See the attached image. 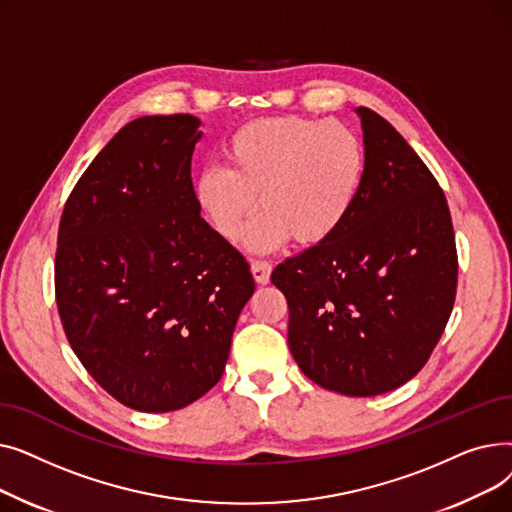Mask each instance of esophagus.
I'll return each mask as SVG.
<instances>
[{"instance_id":"34e87169","label":"esophagus","mask_w":512,"mask_h":512,"mask_svg":"<svg viewBox=\"0 0 512 512\" xmlns=\"http://www.w3.org/2000/svg\"><path fill=\"white\" fill-rule=\"evenodd\" d=\"M251 274L259 284H267L272 276V265L267 261H253L251 263Z\"/></svg>"}]
</instances>
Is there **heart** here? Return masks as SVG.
I'll use <instances>...</instances> for the list:
<instances>
[{
	"instance_id": "heart-1",
	"label": "heart",
	"mask_w": 512,
	"mask_h": 512,
	"mask_svg": "<svg viewBox=\"0 0 512 512\" xmlns=\"http://www.w3.org/2000/svg\"><path fill=\"white\" fill-rule=\"evenodd\" d=\"M224 155L226 166L209 164L195 176V205L215 232L236 242L261 201L247 238L257 253L290 236L301 245L330 240L353 213L367 172L353 126L299 116L240 126Z\"/></svg>"
}]
</instances>
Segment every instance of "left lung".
Instances as JSON below:
<instances>
[{
	"label": "left lung",
	"instance_id": "obj_1",
	"mask_svg": "<svg viewBox=\"0 0 512 512\" xmlns=\"http://www.w3.org/2000/svg\"><path fill=\"white\" fill-rule=\"evenodd\" d=\"M367 151L359 201L326 242L272 272L288 346L317 386L375 396L407 384L436 348L456 294L444 191L400 132L357 107Z\"/></svg>",
	"mask_w": 512,
	"mask_h": 512
}]
</instances>
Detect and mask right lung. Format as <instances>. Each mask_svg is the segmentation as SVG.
<instances>
[{"mask_svg":"<svg viewBox=\"0 0 512 512\" xmlns=\"http://www.w3.org/2000/svg\"><path fill=\"white\" fill-rule=\"evenodd\" d=\"M191 114L128 122L70 193L58 232L56 301L74 355L122 405L168 413L220 382L249 263L203 218Z\"/></svg>","mask_w":512,"mask_h":512,"instance_id":"right-lung-1","label":"right lung"}]
</instances>
